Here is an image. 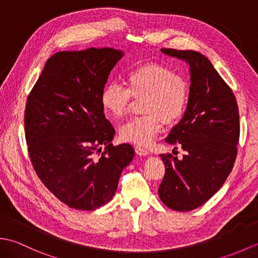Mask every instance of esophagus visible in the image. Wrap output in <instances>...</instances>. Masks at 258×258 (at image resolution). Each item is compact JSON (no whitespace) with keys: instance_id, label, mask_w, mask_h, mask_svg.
I'll list each match as a JSON object with an SVG mask.
<instances>
[{"instance_id":"obj_1","label":"esophagus","mask_w":258,"mask_h":258,"mask_svg":"<svg viewBox=\"0 0 258 258\" xmlns=\"http://www.w3.org/2000/svg\"><path fill=\"white\" fill-rule=\"evenodd\" d=\"M135 152H136V154L141 155V156H146V155L150 154L149 151H147L146 149H144L143 146H140V145H136L135 146Z\"/></svg>"}]
</instances>
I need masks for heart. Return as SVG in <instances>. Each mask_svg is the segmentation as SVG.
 Masks as SVG:
<instances>
[{"mask_svg":"<svg viewBox=\"0 0 258 258\" xmlns=\"http://www.w3.org/2000/svg\"><path fill=\"white\" fill-rule=\"evenodd\" d=\"M131 97L144 98L142 112L145 115L126 122L119 128L124 142L147 145L161 132L163 122L175 124L182 118L189 97L188 82L165 65L150 63L131 71L125 87L109 83L101 93L103 111L113 118L127 113Z\"/></svg>","mask_w":258,"mask_h":258,"instance_id":"1","label":"heart"}]
</instances>
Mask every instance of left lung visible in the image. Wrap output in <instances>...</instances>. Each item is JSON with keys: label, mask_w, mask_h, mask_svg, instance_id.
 Wrapping results in <instances>:
<instances>
[{"label": "left lung", "mask_w": 258, "mask_h": 258, "mask_svg": "<svg viewBox=\"0 0 258 258\" xmlns=\"http://www.w3.org/2000/svg\"><path fill=\"white\" fill-rule=\"evenodd\" d=\"M161 52L187 63L190 86L183 117L165 140L175 149L182 147L185 155L180 160L160 155L165 175L158 195L172 210L188 212L215 195L232 172L239 140L238 106L231 87L202 53L173 48Z\"/></svg>", "instance_id": "1"}]
</instances>
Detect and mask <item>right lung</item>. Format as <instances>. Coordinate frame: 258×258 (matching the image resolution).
<instances>
[{"mask_svg":"<svg viewBox=\"0 0 258 258\" xmlns=\"http://www.w3.org/2000/svg\"><path fill=\"white\" fill-rule=\"evenodd\" d=\"M123 55L112 47L57 52L27 97L24 125L33 167L43 184L75 210L107 204L135 155L131 144L112 145L115 130L100 101Z\"/></svg>","mask_w":258,"mask_h":258,"instance_id":"right-lung-1","label":"right lung"}]
</instances>
